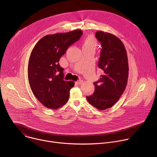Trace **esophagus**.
I'll use <instances>...</instances> for the list:
<instances>
[{
    "label": "esophagus",
    "instance_id": "1",
    "mask_svg": "<svg viewBox=\"0 0 157 157\" xmlns=\"http://www.w3.org/2000/svg\"><path fill=\"white\" fill-rule=\"evenodd\" d=\"M82 82H83V81H82V80H79V81H78L76 82V84H78V85H81L82 84Z\"/></svg>",
    "mask_w": 157,
    "mask_h": 157
}]
</instances>
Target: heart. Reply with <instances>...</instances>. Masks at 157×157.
<instances>
[{
	"label": "heart",
	"mask_w": 157,
	"mask_h": 157,
	"mask_svg": "<svg viewBox=\"0 0 157 157\" xmlns=\"http://www.w3.org/2000/svg\"><path fill=\"white\" fill-rule=\"evenodd\" d=\"M97 47L98 41L94 37L88 36L84 38L82 43V48L93 49L95 50Z\"/></svg>",
	"instance_id": "1"
}]
</instances>
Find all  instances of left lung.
Listing matches in <instances>:
<instances>
[{
    "label": "left lung",
    "instance_id": "left-lung-1",
    "mask_svg": "<svg viewBox=\"0 0 157 157\" xmlns=\"http://www.w3.org/2000/svg\"><path fill=\"white\" fill-rule=\"evenodd\" d=\"M96 37L101 43L98 67L102 70V75L94 82L93 94L86 99L96 109L104 110L113 107L124 92L128 77V64L124 44L118 37L102 31L97 32Z\"/></svg>",
    "mask_w": 157,
    "mask_h": 157
}]
</instances>
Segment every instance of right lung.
Instances as JSON below:
<instances>
[{
  "label": "right lung",
  "mask_w": 157,
  "mask_h": 157,
  "mask_svg": "<svg viewBox=\"0 0 157 157\" xmlns=\"http://www.w3.org/2000/svg\"><path fill=\"white\" fill-rule=\"evenodd\" d=\"M82 34L81 30L48 35L41 38L30 54L28 78L36 99L46 107L56 109L68 101L73 81L63 80L59 58Z\"/></svg>",
  "instance_id": "obj_1"
}]
</instances>
